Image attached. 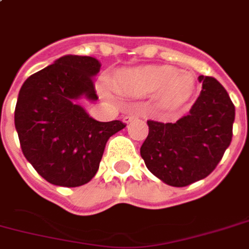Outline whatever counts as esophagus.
I'll use <instances>...</instances> for the list:
<instances>
[{
  "mask_svg": "<svg viewBox=\"0 0 249 249\" xmlns=\"http://www.w3.org/2000/svg\"><path fill=\"white\" fill-rule=\"evenodd\" d=\"M137 117H139V115H137V113H129V115H126L123 117V121H124L125 124H129L132 120L137 119Z\"/></svg>",
  "mask_w": 249,
  "mask_h": 249,
  "instance_id": "34e87169",
  "label": "esophagus"
}]
</instances>
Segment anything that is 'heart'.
<instances>
[{
  "instance_id": "obj_1",
  "label": "heart",
  "mask_w": 249,
  "mask_h": 249,
  "mask_svg": "<svg viewBox=\"0 0 249 249\" xmlns=\"http://www.w3.org/2000/svg\"><path fill=\"white\" fill-rule=\"evenodd\" d=\"M115 89L120 95L146 97L154 95L158 106L176 109L190 100L195 91L193 73L167 64H143L116 73Z\"/></svg>"
}]
</instances>
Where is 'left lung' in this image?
<instances>
[{
	"label": "left lung",
	"instance_id": "obj_1",
	"mask_svg": "<svg viewBox=\"0 0 249 249\" xmlns=\"http://www.w3.org/2000/svg\"><path fill=\"white\" fill-rule=\"evenodd\" d=\"M202 91L190 112L176 123L148 121L140 149L149 171L166 185L183 187L216 167L232 140L235 107L216 79L200 75Z\"/></svg>",
	"mask_w": 249,
	"mask_h": 249
}]
</instances>
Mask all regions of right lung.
<instances>
[{"instance_id":"add662e5","label":"right lung","mask_w":249,"mask_h":249,"mask_svg":"<svg viewBox=\"0 0 249 249\" xmlns=\"http://www.w3.org/2000/svg\"><path fill=\"white\" fill-rule=\"evenodd\" d=\"M96 58L64 55L22 84L16 124L22 152L46 181L63 187L86 185L99 170L107 141L124 129L120 120L101 123L79 101H96Z\"/></svg>"}]
</instances>
